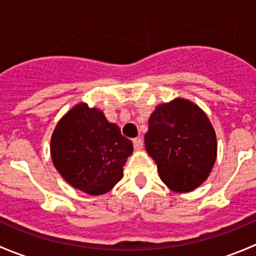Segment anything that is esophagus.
I'll use <instances>...</instances> for the list:
<instances>
[{
	"instance_id": "obj_1",
	"label": "esophagus",
	"mask_w": 256,
	"mask_h": 256,
	"mask_svg": "<svg viewBox=\"0 0 256 256\" xmlns=\"http://www.w3.org/2000/svg\"><path fill=\"white\" fill-rule=\"evenodd\" d=\"M132 142H134V147H135V150H138H138L142 148V146H144L142 138H134Z\"/></svg>"
}]
</instances>
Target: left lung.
I'll return each mask as SVG.
<instances>
[{
  "label": "left lung",
  "mask_w": 256,
  "mask_h": 256,
  "mask_svg": "<svg viewBox=\"0 0 256 256\" xmlns=\"http://www.w3.org/2000/svg\"><path fill=\"white\" fill-rule=\"evenodd\" d=\"M144 146L162 182L178 193L200 187L216 158V131L208 116L180 98L158 105L151 114Z\"/></svg>",
  "instance_id": "obj_1"
}]
</instances>
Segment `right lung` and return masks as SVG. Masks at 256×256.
<instances>
[{
    "mask_svg": "<svg viewBox=\"0 0 256 256\" xmlns=\"http://www.w3.org/2000/svg\"><path fill=\"white\" fill-rule=\"evenodd\" d=\"M132 142L102 112L80 102L56 124L50 154L60 176L76 190L100 196L122 178Z\"/></svg>",
    "mask_w": 256,
    "mask_h": 256,
    "instance_id": "obj_1",
    "label": "right lung"
}]
</instances>
